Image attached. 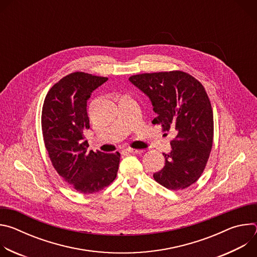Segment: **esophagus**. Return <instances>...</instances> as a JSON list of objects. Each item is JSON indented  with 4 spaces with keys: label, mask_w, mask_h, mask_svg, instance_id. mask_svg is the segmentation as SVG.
Returning <instances> with one entry per match:
<instances>
[{
    "label": "esophagus",
    "mask_w": 257,
    "mask_h": 257,
    "mask_svg": "<svg viewBox=\"0 0 257 257\" xmlns=\"http://www.w3.org/2000/svg\"><path fill=\"white\" fill-rule=\"evenodd\" d=\"M126 151L131 154H142L143 153V150H135V149H127Z\"/></svg>",
    "instance_id": "esophagus-1"
}]
</instances>
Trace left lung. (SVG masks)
<instances>
[{"mask_svg": "<svg viewBox=\"0 0 257 257\" xmlns=\"http://www.w3.org/2000/svg\"><path fill=\"white\" fill-rule=\"evenodd\" d=\"M129 81L151 99L153 124L176 134L155 180L170 190L187 188L201 176L212 146L213 115L204 87L182 71L144 73Z\"/></svg>", "mask_w": 257, "mask_h": 257, "instance_id": "left-lung-1", "label": "left lung"}]
</instances>
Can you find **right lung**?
I'll list each match as a JSON object with an SVG mask.
<instances>
[{"instance_id": "1", "label": "right lung", "mask_w": 257, "mask_h": 257, "mask_svg": "<svg viewBox=\"0 0 257 257\" xmlns=\"http://www.w3.org/2000/svg\"><path fill=\"white\" fill-rule=\"evenodd\" d=\"M106 80L83 72L71 73L50 89L43 106V134L51 162L64 181L83 194L108 186L119 168L118 152H88L84 137L89 129L87 100Z\"/></svg>"}]
</instances>
